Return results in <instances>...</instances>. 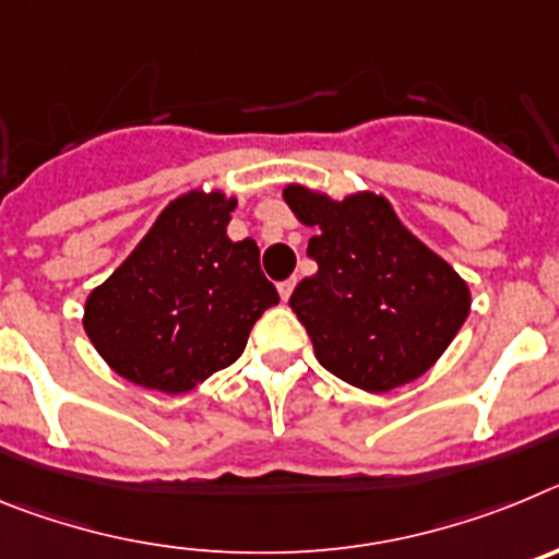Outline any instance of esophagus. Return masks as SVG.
Listing matches in <instances>:
<instances>
[{
  "label": "esophagus",
  "mask_w": 559,
  "mask_h": 559,
  "mask_svg": "<svg viewBox=\"0 0 559 559\" xmlns=\"http://www.w3.org/2000/svg\"><path fill=\"white\" fill-rule=\"evenodd\" d=\"M296 288V276H290V280H285V283H280V296H283L285 302L290 299V294H294Z\"/></svg>",
  "instance_id": "34e87169"
}]
</instances>
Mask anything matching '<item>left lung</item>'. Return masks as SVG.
<instances>
[{"mask_svg": "<svg viewBox=\"0 0 559 559\" xmlns=\"http://www.w3.org/2000/svg\"><path fill=\"white\" fill-rule=\"evenodd\" d=\"M285 201L302 224L319 226L308 243L319 271L288 302L319 364L367 392L428 372L471 313L462 276L372 192L330 201L290 185Z\"/></svg>", "mask_w": 559, "mask_h": 559, "instance_id": "8db88e82", "label": "left lung"}]
</instances>
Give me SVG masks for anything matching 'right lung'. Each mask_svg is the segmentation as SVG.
<instances>
[{
    "label": "right lung",
    "instance_id": "obj_1",
    "mask_svg": "<svg viewBox=\"0 0 559 559\" xmlns=\"http://www.w3.org/2000/svg\"><path fill=\"white\" fill-rule=\"evenodd\" d=\"M235 199L187 192L86 299L83 328L117 374L185 394L235 364L251 328L280 302L251 237H226Z\"/></svg>",
    "mask_w": 559,
    "mask_h": 559
}]
</instances>
